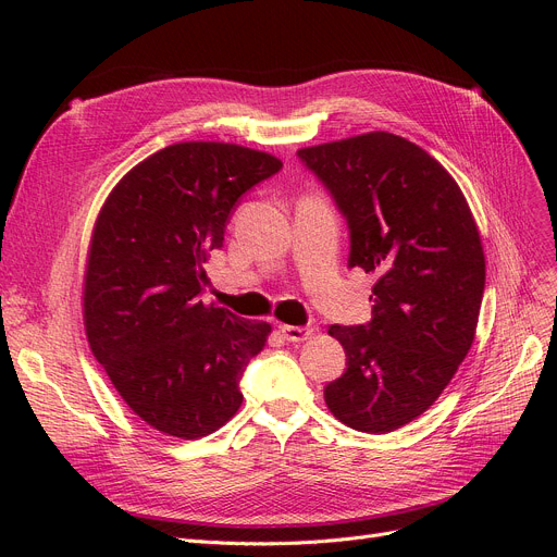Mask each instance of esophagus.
I'll return each instance as SVG.
<instances>
[{"label": "esophagus", "instance_id": "1", "mask_svg": "<svg viewBox=\"0 0 557 557\" xmlns=\"http://www.w3.org/2000/svg\"><path fill=\"white\" fill-rule=\"evenodd\" d=\"M280 332L290 343H302V341L311 338V334H313L311 327H298V325H280Z\"/></svg>", "mask_w": 557, "mask_h": 557}]
</instances>
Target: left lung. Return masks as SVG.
Masks as SVG:
<instances>
[{
	"instance_id": "1",
	"label": "left lung",
	"mask_w": 557,
	"mask_h": 557,
	"mask_svg": "<svg viewBox=\"0 0 557 557\" xmlns=\"http://www.w3.org/2000/svg\"><path fill=\"white\" fill-rule=\"evenodd\" d=\"M300 160L349 225V269L374 273L372 320L332 325L347 370L325 388L336 420L391 433L441 397L476 336L485 255L449 171L386 131L307 146Z\"/></svg>"
}]
</instances>
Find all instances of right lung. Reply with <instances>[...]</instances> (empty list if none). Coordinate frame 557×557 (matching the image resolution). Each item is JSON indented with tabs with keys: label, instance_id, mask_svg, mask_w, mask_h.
I'll return each mask as SVG.
<instances>
[{
	"label": "right lung",
	"instance_id": "right-lung-1",
	"mask_svg": "<svg viewBox=\"0 0 557 557\" xmlns=\"http://www.w3.org/2000/svg\"><path fill=\"white\" fill-rule=\"evenodd\" d=\"M282 160L225 141H178L135 164L101 205L87 248L83 323L131 411L198 441L239 411V379L271 325L205 305V261L252 185Z\"/></svg>",
	"mask_w": 557,
	"mask_h": 557
}]
</instances>
